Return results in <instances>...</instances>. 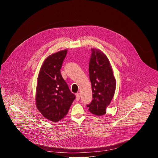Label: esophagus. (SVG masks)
<instances>
[{"mask_svg": "<svg viewBox=\"0 0 158 158\" xmlns=\"http://www.w3.org/2000/svg\"><path fill=\"white\" fill-rule=\"evenodd\" d=\"M80 98V93H77L76 94V100L77 101H79Z\"/></svg>", "mask_w": 158, "mask_h": 158, "instance_id": "34e87169", "label": "esophagus"}]
</instances>
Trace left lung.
Returning <instances> with one entry per match:
<instances>
[{"label":"left lung","instance_id":"8db88e82","mask_svg":"<svg viewBox=\"0 0 158 158\" xmlns=\"http://www.w3.org/2000/svg\"><path fill=\"white\" fill-rule=\"evenodd\" d=\"M91 50L89 72L93 100L87 107L92 114L101 116L106 114L113 99L116 80L106 55L98 48H92Z\"/></svg>","mask_w":158,"mask_h":158}]
</instances>
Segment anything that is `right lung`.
Listing matches in <instances>:
<instances>
[{"label":"right lung","mask_w":158,"mask_h":158,"mask_svg":"<svg viewBox=\"0 0 158 158\" xmlns=\"http://www.w3.org/2000/svg\"><path fill=\"white\" fill-rule=\"evenodd\" d=\"M67 51L61 50L47 57L37 80V109L45 118L53 122H57L66 115L75 98L60 72Z\"/></svg>","instance_id":"right-lung-1"}]
</instances>
